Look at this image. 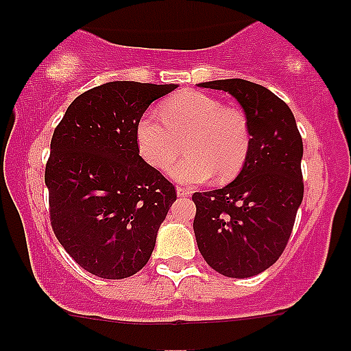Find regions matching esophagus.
I'll list each match as a JSON object with an SVG mask.
<instances>
[{"instance_id":"34e87169","label":"esophagus","mask_w":351,"mask_h":351,"mask_svg":"<svg viewBox=\"0 0 351 351\" xmlns=\"http://www.w3.org/2000/svg\"><path fill=\"white\" fill-rule=\"evenodd\" d=\"M176 193H178L180 198H186V196L191 195V191H189V189L184 188V186H178V188H176Z\"/></svg>"}]
</instances>
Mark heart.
<instances>
[{
	"label": "heart",
	"instance_id": "1",
	"mask_svg": "<svg viewBox=\"0 0 351 351\" xmlns=\"http://www.w3.org/2000/svg\"><path fill=\"white\" fill-rule=\"evenodd\" d=\"M162 119L145 114L136 125L142 158L155 170H167L187 140L188 156L170 168V176L183 184L232 180L243 170L251 148V128L239 108L198 90L171 95L160 107Z\"/></svg>",
	"mask_w": 351,
	"mask_h": 351
}]
</instances>
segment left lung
Listing matches in <instances>:
<instances>
[{
    "instance_id": "1",
    "label": "left lung",
    "mask_w": 351,
    "mask_h": 351,
    "mask_svg": "<svg viewBox=\"0 0 351 351\" xmlns=\"http://www.w3.org/2000/svg\"><path fill=\"white\" fill-rule=\"evenodd\" d=\"M199 87L231 94L251 128V148L236 180L193 195L201 256L216 272L245 279L271 267L291 239L304 198V145L287 104L259 84L223 79Z\"/></svg>"
}]
</instances>
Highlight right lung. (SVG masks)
<instances>
[{"mask_svg": "<svg viewBox=\"0 0 351 351\" xmlns=\"http://www.w3.org/2000/svg\"><path fill=\"white\" fill-rule=\"evenodd\" d=\"M176 84L117 80L80 94L51 140V226L80 267L102 279L134 276L150 259L176 199L175 184L140 156L136 125Z\"/></svg>", "mask_w": 351, "mask_h": 351, "instance_id": "obj_1", "label": "right lung"}]
</instances>
